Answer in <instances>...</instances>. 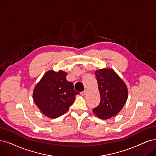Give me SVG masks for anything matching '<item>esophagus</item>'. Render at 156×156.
Returning a JSON list of instances; mask_svg holds the SVG:
<instances>
[{
  "mask_svg": "<svg viewBox=\"0 0 156 156\" xmlns=\"http://www.w3.org/2000/svg\"><path fill=\"white\" fill-rule=\"evenodd\" d=\"M87 93V90H85L84 91H83V92H82L81 93V94L82 95V96H84V95H85V94Z\"/></svg>",
  "mask_w": 156,
  "mask_h": 156,
  "instance_id": "obj_1",
  "label": "esophagus"
}]
</instances>
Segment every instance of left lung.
I'll return each mask as SVG.
<instances>
[{
    "instance_id": "left-lung-1",
    "label": "left lung",
    "mask_w": 156,
    "mask_h": 156,
    "mask_svg": "<svg viewBox=\"0 0 156 156\" xmlns=\"http://www.w3.org/2000/svg\"><path fill=\"white\" fill-rule=\"evenodd\" d=\"M100 94L99 105L93 111L97 117L108 119L123 108L128 98V89L123 80L111 68L94 72Z\"/></svg>"
}]
</instances>
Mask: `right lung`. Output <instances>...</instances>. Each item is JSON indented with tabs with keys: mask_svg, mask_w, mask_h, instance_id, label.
<instances>
[{
	"mask_svg": "<svg viewBox=\"0 0 156 156\" xmlns=\"http://www.w3.org/2000/svg\"><path fill=\"white\" fill-rule=\"evenodd\" d=\"M66 76L67 73L62 70H49L34 87V102L45 116L54 119L65 114L80 94Z\"/></svg>",
	"mask_w": 156,
	"mask_h": 156,
	"instance_id": "right-lung-1",
	"label": "right lung"
}]
</instances>
